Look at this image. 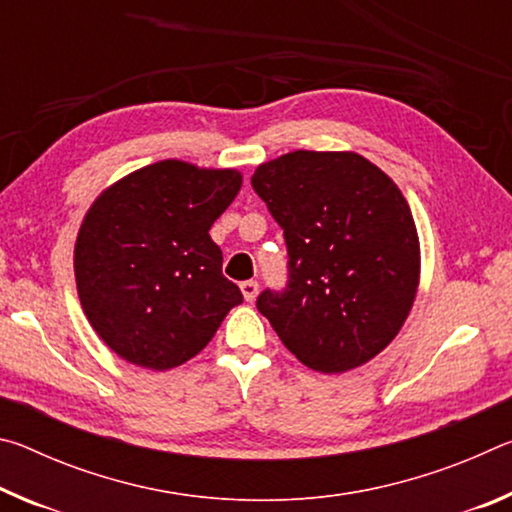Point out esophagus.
Wrapping results in <instances>:
<instances>
[{
  "instance_id": "34e87169",
  "label": "esophagus",
  "mask_w": 512,
  "mask_h": 512,
  "mask_svg": "<svg viewBox=\"0 0 512 512\" xmlns=\"http://www.w3.org/2000/svg\"><path fill=\"white\" fill-rule=\"evenodd\" d=\"M241 293H244V298H246L248 302H253V300L257 298V293H259V284H257L255 280L241 282Z\"/></svg>"
}]
</instances>
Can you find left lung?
I'll list each match as a JSON object with an SVG mask.
<instances>
[{"mask_svg": "<svg viewBox=\"0 0 512 512\" xmlns=\"http://www.w3.org/2000/svg\"><path fill=\"white\" fill-rule=\"evenodd\" d=\"M253 189L284 230L289 284L259 314L307 368H359L391 343L420 284L411 207L354 151H293L255 169Z\"/></svg>", "mask_w": 512, "mask_h": 512, "instance_id": "obj_1", "label": "left lung"}]
</instances>
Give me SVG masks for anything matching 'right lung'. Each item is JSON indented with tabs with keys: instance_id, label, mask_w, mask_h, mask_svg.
I'll return each instance as SVG.
<instances>
[{
	"instance_id": "1",
	"label": "right lung",
	"mask_w": 512,
	"mask_h": 512,
	"mask_svg": "<svg viewBox=\"0 0 512 512\" xmlns=\"http://www.w3.org/2000/svg\"><path fill=\"white\" fill-rule=\"evenodd\" d=\"M239 189L237 169L162 160L90 205L74 246L76 289L94 332L121 359L176 368L244 302L223 277L221 248L210 237Z\"/></svg>"
}]
</instances>
